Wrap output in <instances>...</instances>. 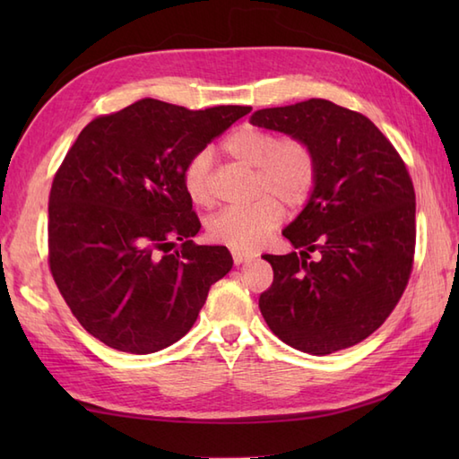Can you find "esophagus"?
<instances>
[{"label":"esophagus","mask_w":459,"mask_h":459,"mask_svg":"<svg viewBox=\"0 0 459 459\" xmlns=\"http://www.w3.org/2000/svg\"><path fill=\"white\" fill-rule=\"evenodd\" d=\"M256 255L255 252H242V250H232V260H235V264H242V262L252 260Z\"/></svg>","instance_id":"1"}]
</instances>
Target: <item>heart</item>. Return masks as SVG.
I'll return each mask as SVG.
<instances>
[{
  "mask_svg": "<svg viewBox=\"0 0 459 459\" xmlns=\"http://www.w3.org/2000/svg\"><path fill=\"white\" fill-rule=\"evenodd\" d=\"M221 150L235 161L255 168V195L260 197L247 207L214 212L207 221V235L214 242L230 248L260 245L284 217L281 203L298 209L316 191L319 161L306 140L294 135L278 138L274 132L247 124L232 130L221 142ZM183 189L201 209L214 203L209 153H197L185 165Z\"/></svg>",
  "mask_w": 459,
  "mask_h": 459,
  "instance_id": "1",
  "label": "heart"
}]
</instances>
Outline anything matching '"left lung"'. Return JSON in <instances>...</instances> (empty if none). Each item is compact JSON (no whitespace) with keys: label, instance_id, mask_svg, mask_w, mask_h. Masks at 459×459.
<instances>
[{"label":"left lung","instance_id":"left-lung-1","mask_svg":"<svg viewBox=\"0 0 459 459\" xmlns=\"http://www.w3.org/2000/svg\"><path fill=\"white\" fill-rule=\"evenodd\" d=\"M250 122L309 142L319 161L314 195L284 230L298 252L264 255L274 281L260 294L262 317L309 355L353 347L385 324L411 280L416 195L406 163L367 116L329 100L256 110Z\"/></svg>","mask_w":459,"mask_h":459}]
</instances>
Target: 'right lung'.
Returning a JSON list of instances; mask_svg holds the SVG:
<instances>
[{"instance_id": "obj_1", "label": "right lung", "mask_w": 459, "mask_h": 459, "mask_svg": "<svg viewBox=\"0 0 459 459\" xmlns=\"http://www.w3.org/2000/svg\"><path fill=\"white\" fill-rule=\"evenodd\" d=\"M250 106H183L143 99L84 126L48 195V268L73 316L116 351L148 355L197 321L227 247H199L183 189L191 158Z\"/></svg>"}]
</instances>
